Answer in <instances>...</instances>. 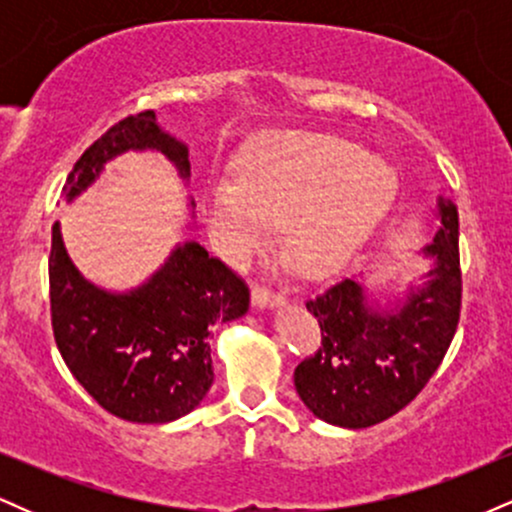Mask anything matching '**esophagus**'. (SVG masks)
<instances>
[{
	"label": "esophagus",
	"instance_id": "1",
	"mask_svg": "<svg viewBox=\"0 0 512 512\" xmlns=\"http://www.w3.org/2000/svg\"><path fill=\"white\" fill-rule=\"evenodd\" d=\"M252 303H255L257 308H274V305H284L286 296L284 293L269 289V286L257 284L255 289H252Z\"/></svg>",
	"mask_w": 512,
	"mask_h": 512
}]
</instances>
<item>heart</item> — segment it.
Returning a JSON list of instances; mask_svg holds the SVG:
<instances>
[{"instance_id":"b5f03b06","label":"heart","mask_w":512,"mask_h":512,"mask_svg":"<svg viewBox=\"0 0 512 512\" xmlns=\"http://www.w3.org/2000/svg\"><path fill=\"white\" fill-rule=\"evenodd\" d=\"M397 175L349 139L284 132L252 144L236 163V180L209 182L202 214L231 260L267 248L274 223L289 221V252L298 269H332L385 219Z\"/></svg>"}]
</instances>
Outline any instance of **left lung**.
<instances>
[{
	"label": "left lung",
	"mask_w": 512,
	"mask_h": 512,
	"mask_svg": "<svg viewBox=\"0 0 512 512\" xmlns=\"http://www.w3.org/2000/svg\"><path fill=\"white\" fill-rule=\"evenodd\" d=\"M438 216L440 231L424 248L433 269L402 303L370 308L354 279L337 281L305 303L322 342L298 363L293 383L317 419L342 428L380 424L407 407L438 370L462 305L455 204L440 197Z\"/></svg>",
	"instance_id": "left-lung-1"
}]
</instances>
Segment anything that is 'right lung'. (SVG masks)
<instances>
[{
    "label": "right lung",
    "mask_w": 512,
    "mask_h": 512,
    "mask_svg": "<svg viewBox=\"0 0 512 512\" xmlns=\"http://www.w3.org/2000/svg\"><path fill=\"white\" fill-rule=\"evenodd\" d=\"M161 151L190 178L187 146L156 125L154 110L115 122L74 163L67 202L125 151ZM240 276L195 240L170 252L146 284L110 293L79 274L52 226L50 313L57 349L79 385L117 419L168 424L190 414L214 383L209 327L248 313Z\"/></svg>",
    "instance_id": "add662e5"
}]
</instances>
